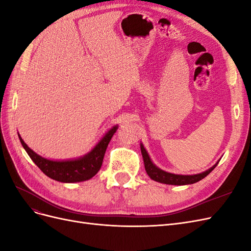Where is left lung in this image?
Listing matches in <instances>:
<instances>
[{
	"mask_svg": "<svg viewBox=\"0 0 251 251\" xmlns=\"http://www.w3.org/2000/svg\"><path fill=\"white\" fill-rule=\"evenodd\" d=\"M140 149H141V153L143 157V162H144V168H146L147 174L150 176L151 179H153L157 182H160V183L164 184H172V185H185V184H193L202 180L205 178L207 175L214 170L217 164H215L212 168L207 170L206 172L201 173V174H197V175H191V176H183V175H175L171 173H166L160 169H158L153 162L151 161V159L149 157V154L147 153L146 149L143 148L142 144H140Z\"/></svg>",
	"mask_w": 251,
	"mask_h": 251,
	"instance_id": "1",
	"label": "left lung"
}]
</instances>
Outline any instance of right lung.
I'll return each instance as SVG.
<instances>
[{
    "instance_id": "1",
    "label": "right lung",
    "mask_w": 251,
    "mask_h": 251,
    "mask_svg": "<svg viewBox=\"0 0 251 251\" xmlns=\"http://www.w3.org/2000/svg\"><path fill=\"white\" fill-rule=\"evenodd\" d=\"M116 130L117 126L111 128L105 134L104 137L96 144V147L86 156L68 161H52L45 159L34 153L31 149H29L20 135L19 138L29 157L32 159V161L39 166V169L46 176L59 182L73 183V182H80L91 179L100 171L103 161L105 150H107L108 144Z\"/></svg>"
}]
</instances>
